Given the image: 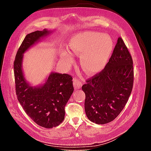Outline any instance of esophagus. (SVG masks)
<instances>
[{"label": "esophagus", "instance_id": "esophagus-1", "mask_svg": "<svg viewBox=\"0 0 151 151\" xmlns=\"http://www.w3.org/2000/svg\"><path fill=\"white\" fill-rule=\"evenodd\" d=\"M73 83H74V86L76 90L80 89L82 87V86H83V83H82L77 78H74L73 79Z\"/></svg>", "mask_w": 151, "mask_h": 151}]
</instances>
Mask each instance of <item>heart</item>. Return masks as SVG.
Masks as SVG:
<instances>
[{
  "label": "heart",
  "instance_id": "b5f03b06",
  "mask_svg": "<svg viewBox=\"0 0 151 151\" xmlns=\"http://www.w3.org/2000/svg\"><path fill=\"white\" fill-rule=\"evenodd\" d=\"M69 47L73 52L81 53V64L88 74H94L106 66L113 49V42L110 36L96 32L86 31L76 34L70 39ZM65 57L72 58L70 53Z\"/></svg>",
  "mask_w": 151,
  "mask_h": 151
}]
</instances>
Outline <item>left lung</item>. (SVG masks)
Segmentation results:
<instances>
[{
    "mask_svg": "<svg viewBox=\"0 0 151 151\" xmlns=\"http://www.w3.org/2000/svg\"><path fill=\"white\" fill-rule=\"evenodd\" d=\"M133 82V61L119 37L106 66L82 86L88 119L101 125L115 120L128 101Z\"/></svg>",
    "mask_w": 151,
    "mask_h": 151,
    "instance_id": "obj_1",
    "label": "left lung"
}]
</instances>
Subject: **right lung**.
<instances>
[{
    "label": "right lung",
    "instance_id": "right-lung-1",
    "mask_svg": "<svg viewBox=\"0 0 151 151\" xmlns=\"http://www.w3.org/2000/svg\"><path fill=\"white\" fill-rule=\"evenodd\" d=\"M52 32L44 29L27 35L14 62L18 101L36 124L46 129L57 127L64 120L65 106L74 91L72 77L68 74L52 72L43 84L32 86L25 78L22 60L27 50Z\"/></svg>",
    "mask_w": 151,
    "mask_h": 151
}]
</instances>
